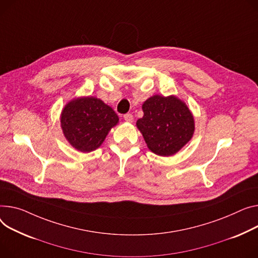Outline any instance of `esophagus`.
I'll list each match as a JSON object with an SVG mask.
<instances>
[{"instance_id": "esophagus-1", "label": "esophagus", "mask_w": 258, "mask_h": 258, "mask_svg": "<svg viewBox=\"0 0 258 258\" xmlns=\"http://www.w3.org/2000/svg\"><path fill=\"white\" fill-rule=\"evenodd\" d=\"M123 118H124V120H125L126 122H133V120H134V117H133L132 114H125L123 116Z\"/></svg>"}]
</instances>
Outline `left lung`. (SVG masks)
Returning a JSON list of instances; mask_svg holds the SVG:
<instances>
[{
    "label": "left lung",
    "instance_id": "obj_1",
    "mask_svg": "<svg viewBox=\"0 0 258 258\" xmlns=\"http://www.w3.org/2000/svg\"><path fill=\"white\" fill-rule=\"evenodd\" d=\"M142 110L144 115L136 125L151 152L171 157L192 139L194 116L177 96L152 95L143 102Z\"/></svg>",
    "mask_w": 258,
    "mask_h": 258
}]
</instances>
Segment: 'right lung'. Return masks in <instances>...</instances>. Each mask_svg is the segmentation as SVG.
<instances>
[{"label": "right lung", "instance_id": "right-lung-1", "mask_svg": "<svg viewBox=\"0 0 258 258\" xmlns=\"http://www.w3.org/2000/svg\"><path fill=\"white\" fill-rule=\"evenodd\" d=\"M65 139L81 152H91L105 141L119 117L101 99L80 96L68 101L60 115Z\"/></svg>", "mask_w": 258, "mask_h": 258}]
</instances>
